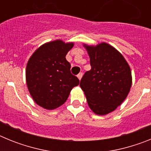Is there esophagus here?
Wrapping results in <instances>:
<instances>
[{
    "label": "esophagus",
    "instance_id": "1",
    "mask_svg": "<svg viewBox=\"0 0 151 151\" xmlns=\"http://www.w3.org/2000/svg\"><path fill=\"white\" fill-rule=\"evenodd\" d=\"M82 76H83L82 73H78V75H77V77H78V79L81 80V79H82Z\"/></svg>",
    "mask_w": 151,
    "mask_h": 151
}]
</instances>
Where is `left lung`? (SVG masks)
<instances>
[{
  "label": "left lung",
  "mask_w": 151,
  "mask_h": 151,
  "mask_svg": "<svg viewBox=\"0 0 151 151\" xmlns=\"http://www.w3.org/2000/svg\"><path fill=\"white\" fill-rule=\"evenodd\" d=\"M83 46L91 69L85 73L80 87L91 110L97 115H106L120 106L130 91V66L120 52L106 42Z\"/></svg>",
  "instance_id": "8db88e82"
}]
</instances>
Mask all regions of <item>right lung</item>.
Returning <instances> with one entry per match:
<instances>
[{
	"mask_svg": "<svg viewBox=\"0 0 151 151\" xmlns=\"http://www.w3.org/2000/svg\"><path fill=\"white\" fill-rule=\"evenodd\" d=\"M73 42L57 39L40 46L26 65V81L33 101L46 110H54L66 102L79 80L70 73L66 55Z\"/></svg>",
	"mask_w": 151,
	"mask_h": 151,
	"instance_id": "1",
	"label": "right lung"
}]
</instances>
